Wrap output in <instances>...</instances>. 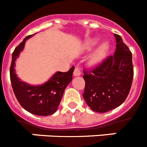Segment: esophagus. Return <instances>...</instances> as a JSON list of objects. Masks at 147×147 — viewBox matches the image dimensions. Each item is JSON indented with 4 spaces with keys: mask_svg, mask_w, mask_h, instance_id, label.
<instances>
[{
    "mask_svg": "<svg viewBox=\"0 0 147 147\" xmlns=\"http://www.w3.org/2000/svg\"><path fill=\"white\" fill-rule=\"evenodd\" d=\"M80 74H81V71H80V67L76 66V67H75L74 71V75L75 76H80Z\"/></svg>",
    "mask_w": 147,
    "mask_h": 147,
    "instance_id": "esophagus-1",
    "label": "esophagus"
}]
</instances>
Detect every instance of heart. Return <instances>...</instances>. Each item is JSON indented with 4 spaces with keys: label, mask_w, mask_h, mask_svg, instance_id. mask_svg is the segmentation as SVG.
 <instances>
[{
    "label": "heart",
    "mask_w": 147,
    "mask_h": 147,
    "mask_svg": "<svg viewBox=\"0 0 147 147\" xmlns=\"http://www.w3.org/2000/svg\"><path fill=\"white\" fill-rule=\"evenodd\" d=\"M98 40L96 38L90 39L89 40H88V42H87L86 43L87 48H88V49H91L95 45H96V44L98 43ZM108 49V42H103V43L100 45L99 47L96 50V51L93 53V55H92L91 59H90V62H91L92 64L97 65L102 62V61L105 58L106 55H107Z\"/></svg>",
    "instance_id": "b5f03b06"
}]
</instances>
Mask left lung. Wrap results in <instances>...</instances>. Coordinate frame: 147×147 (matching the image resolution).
<instances>
[{"label": "left lung", "instance_id": "1", "mask_svg": "<svg viewBox=\"0 0 147 147\" xmlns=\"http://www.w3.org/2000/svg\"><path fill=\"white\" fill-rule=\"evenodd\" d=\"M116 49L91 71H84L82 94L93 111L106 113L119 107L129 94L133 80L132 53L119 34H114Z\"/></svg>", "mask_w": 147, "mask_h": 147}]
</instances>
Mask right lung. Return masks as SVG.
<instances>
[{"mask_svg": "<svg viewBox=\"0 0 147 147\" xmlns=\"http://www.w3.org/2000/svg\"><path fill=\"white\" fill-rule=\"evenodd\" d=\"M28 35L12 53L10 80L15 96L23 108L30 113L39 116L52 115L59 107L65 89L72 80L74 66L67 72H57L50 80L42 85H28L20 81L15 74V61L24 48L26 40L32 37Z\"/></svg>", "mask_w": 147, "mask_h": 147, "instance_id": "add662e5", "label": "right lung"}]
</instances>
